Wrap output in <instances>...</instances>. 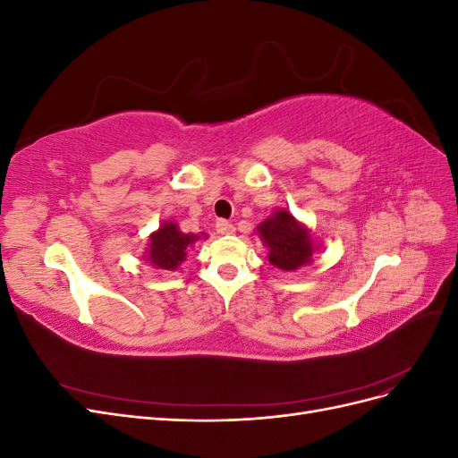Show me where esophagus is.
I'll return each mask as SVG.
<instances>
[{"label": "esophagus", "instance_id": "34e87169", "mask_svg": "<svg viewBox=\"0 0 458 458\" xmlns=\"http://www.w3.org/2000/svg\"><path fill=\"white\" fill-rule=\"evenodd\" d=\"M216 231H217L219 234H233V233H234V225L229 224V221H225V219H217Z\"/></svg>", "mask_w": 458, "mask_h": 458}]
</instances>
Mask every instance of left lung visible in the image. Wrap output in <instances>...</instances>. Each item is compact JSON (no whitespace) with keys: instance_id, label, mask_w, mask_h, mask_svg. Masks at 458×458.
I'll list each match as a JSON object with an SVG mask.
<instances>
[{"instance_id":"obj_1","label":"left lung","mask_w":458,"mask_h":458,"mask_svg":"<svg viewBox=\"0 0 458 458\" xmlns=\"http://www.w3.org/2000/svg\"><path fill=\"white\" fill-rule=\"evenodd\" d=\"M258 233L263 244L269 248L267 259L283 271H294L308 266L317 250L310 229L283 208L266 221H261Z\"/></svg>"}]
</instances>
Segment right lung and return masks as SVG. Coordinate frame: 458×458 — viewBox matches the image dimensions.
<instances>
[{
  "mask_svg": "<svg viewBox=\"0 0 458 458\" xmlns=\"http://www.w3.org/2000/svg\"><path fill=\"white\" fill-rule=\"evenodd\" d=\"M199 239L200 234L183 233L179 231L177 224H174V221H164L160 229L150 234L147 261L157 269L175 271L185 261L189 246L195 244Z\"/></svg>",
  "mask_w": 458,
  "mask_h": 458,
  "instance_id": "right-lung-1",
  "label": "right lung"
}]
</instances>
